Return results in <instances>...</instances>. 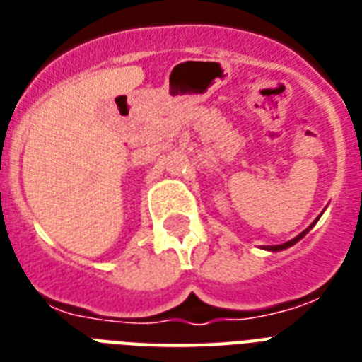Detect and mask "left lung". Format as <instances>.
<instances>
[{
  "label": "left lung",
  "instance_id": "obj_1",
  "mask_svg": "<svg viewBox=\"0 0 362 362\" xmlns=\"http://www.w3.org/2000/svg\"><path fill=\"white\" fill-rule=\"evenodd\" d=\"M314 223H315V221H314ZM314 223H312V226H310L308 229H306V231H303V233H300V235H298V237H295V238H293V240L286 242V244H278V246H269V250H272V252H280V250H286V247L293 246V244H295V242H298V240H300V238H303L304 235H306V233H308L310 229H312V227H314Z\"/></svg>",
  "mask_w": 362,
  "mask_h": 362
}]
</instances>
